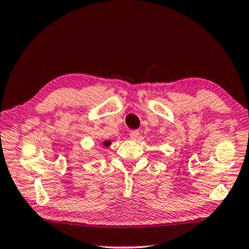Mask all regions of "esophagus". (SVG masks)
<instances>
[{"instance_id": "esophagus-1", "label": "esophagus", "mask_w": 249, "mask_h": 249, "mask_svg": "<svg viewBox=\"0 0 249 249\" xmlns=\"http://www.w3.org/2000/svg\"><path fill=\"white\" fill-rule=\"evenodd\" d=\"M139 135H140L139 130H137V129H134V130H131L130 133H129V137H130V139L136 140V139H138Z\"/></svg>"}]
</instances>
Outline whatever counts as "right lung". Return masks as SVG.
<instances>
[{
  "instance_id": "add662e5",
  "label": "right lung",
  "mask_w": 249,
  "mask_h": 249,
  "mask_svg": "<svg viewBox=\"0 0 249 249\" xmlns=\"http://www.w3.org/2000/svg\"><path fill=\"white\" fill-rule=\"evenodd\" d=\"M104 144L106 145V147H108V145H110V144H111V142H110V141H105Z\"/></svg>"
}]
</instances>
